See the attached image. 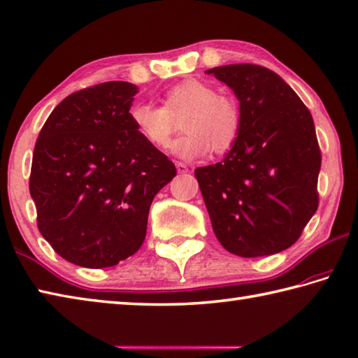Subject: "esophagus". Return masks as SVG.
Masks as SVG:
<instances>
[{"instance_id": "obj_1", "label": "esophagus", "mask_w": 358, "mask_h": 358, "mask_svg": "<svg viewBox=\"0 0 358 358\" xmlns=\"http://www.w3.org/2000/svg\"><path fill=\"white\" fill-rule=\"evenodd\" d=\"M176 170L179 174H185L188 173V166L185 164H182V162H176Z\"/></svg>"}]
</instances>
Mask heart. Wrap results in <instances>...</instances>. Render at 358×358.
Returning a JSON list of instances; mask_svg holds the SVG:
<instances>
[{"label": "heart", "mask_w": 358, "mask_h": 358, "mask_svg": "<svg viewBox=\"0 0 358 358\" xmlns=\"http://www.w3.org/2000/svg\"><path fill=\"white\" fill-rule=\"evenodd\" d=\"M129 118L138 136L157 150H166L180 120V136L171 152L182 160L206 156L208 150L222 154L231 150L241 131V110L235 98L218 93L198 79L174 84L162 98V107L137 103Z\"/></svg>", "instance_id": "b5f03b06"}]
</instances>
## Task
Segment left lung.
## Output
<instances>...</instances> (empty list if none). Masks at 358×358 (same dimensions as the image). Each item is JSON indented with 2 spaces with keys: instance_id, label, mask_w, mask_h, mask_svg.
I'll return each mask as SVG.
<instances>
[{
  "instance_id": "1",
  "label": "left lung",
  "mask_w": 358,
  "mask_h": 358,
  "mask_svg": "<svg viewBox=\"0 0 358 358\" xmlns=\"http://www.w3.org/2000/svg\"><path fill=\"white\" fill-rule=\"evenodd\" d=\"M207 74L234 90L241 131L215 165L194 170L213 232L240 257L294 245L318 208L321 151L312 113L279 74L252 64Z\"/></svg>"
}]
</instances>
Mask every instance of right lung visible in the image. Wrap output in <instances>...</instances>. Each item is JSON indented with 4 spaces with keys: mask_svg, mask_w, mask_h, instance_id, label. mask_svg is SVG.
<instances>
[{
    "mask_svg": "<svg viewBox=\"0 0 358 358\" xmlns=\"http://www.w3.org/2000/svg\"><path fill=\"white\" fill-rule=\"evenodd\" d=\"M137 85L110 80L59 103L32 154L37 226L60 257L84 268L115 266L146 237L154 196L176 166L134 129Z\"/></svg>",
    "mask_w": 358,
    "mask_h": 358,
    "instance_id": "1",
    "label": "right lung"
}]
</instances>
